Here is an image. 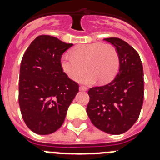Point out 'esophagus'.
Here are the masks:
<instances>
[{"mask_svg":"<svg viewBox=\"0 0 160 160\" xmlns=\"http://www.w3.org/2000/svg\"><path fill=\"white\" fill-rule=\"evenodd\" d=\"M79 90H80V91H87V88L86 87H83V86H81V87H79Z\"/></svg>","mask_w":160,"mask_h":160,"instance_id":"esophagus-1","label":"esophagus"}]
</instances>
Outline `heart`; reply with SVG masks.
<instances>
[{
  "label": "heart",
  "instance_id": "1",
  "mask_svg": "<svg viewBox=\"0 0 160 160\" xmlns=\"http://www.w3.org/2000/svg\"><path fill=\"white\" fill-rule=\"evenodd\" d=\"M62 71L72 80H78L84 73L85 66L88 73L79 79L86 84L111 82L119 68V56L111 45L90 43L79 45L71 50V56L64 54L60 60Z\"/></svg>",
  "mask_w": 160,
  "mask_h": 160
}]
</instances>
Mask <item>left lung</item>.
Instances as JSON below:
<instances>
[{
    "instance_id": "obj_1",
    "label": "left lung",
    "mask_w": 160,
    "mask_h": 160,
    "mask_svg": "<svg viewBox=\"0 0 160 160\" xmlns=\"http://www.w3.org/2000/svg\"><path fill=\"white\" fill-rule=\"evenodd\" d=\"M119 56V70L111 82L88 90L87 113L101 131L111 135L128 131L138 119L144 96L143 69L132 46L118 38H105Z\"/></svg>"
}]
</instances>
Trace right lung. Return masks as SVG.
<instances>
[{
  "label": "right lung",
  "mask_w": 160,
  "mask_h": 160,
  "mask_svg": "<svg viewBox=\"0 0 160 160\" xmlns=\"http://www.w3.org/2000/svg\"><path fill=\"white\" fill-rule=\"evenodd\" d=\"M72 46L55 37L40 35L23 55L19 106L26 126L38 135L52 134L62 127L78 92V84L68 78L60 65L62 55Z\"/></svg>",
  "instance_id": "1"
}]
</instances>
